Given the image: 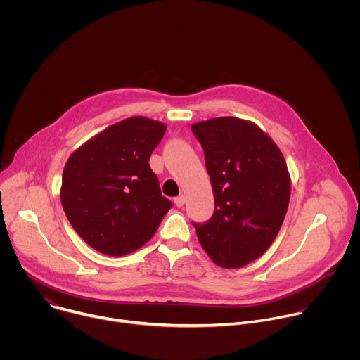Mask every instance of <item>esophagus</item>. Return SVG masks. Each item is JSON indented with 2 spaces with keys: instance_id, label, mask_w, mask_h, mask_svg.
<instances>
[{
  "instance_id": "1",
  "label": "esophagus",
  "mask_w": 360,
  "mask_h": 360,
  "mask_svg": "<svg viewBox=\"0 0 360 360\" xmlns=\"http://www.w3.org/2000/svg\"><path fill=\"white\" fill-rule=\"evenodd\" d=\"M174 202H175V205H176V207H184V205H185V202H186V196L185 195H179V196H176L175 199H174Z\"/></svg>"
}]
</instances>
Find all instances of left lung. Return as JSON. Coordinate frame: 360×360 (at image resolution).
Wrapping results in <instances>:
<instances>
[{"mask_svg": "<svg viewBox=\"0 0 360 360\" xmlns=\"http://www.w3.org/2000/svg\"><path fill=\"white\" fill-rule=\"evenodd\" d=\"M205 152L215 212L193 224L203 250L221 268L256 261L275 240L290 199V175L279 146L258 125L219 117L191 125Z\"/></svg>", "mask_w": 360, "mask_h": 360, "instance_id": "left-lung-1", "label": "left lung"}]
</instances>
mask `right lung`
Here are the masks:
<instances>
[{"label":"right lung","instance_id":"1","mask_svg":"<svg viewBox=\"0 0 360 360\" xmlns=\"http://www.w3.org/2000/svg\"><path fill=\"white\" fill-rule=\"evenodd\" d=\"M167 125L122 120L77 148L63 172L60 198L75 232L95 250L122 256L155 235L172 207L149 167Z\"/></svg>","mask_w":360,"mask_h":360}]
</instances>
